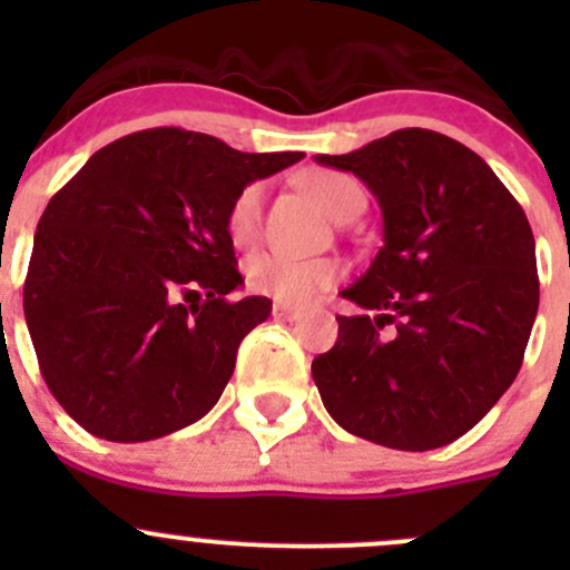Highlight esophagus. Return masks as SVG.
<instances>
[{
	"label": "esophagus",
	"instance_id": "1",
	"mask_svg": "<svg viewBox=\"0 0 570 570\" xmlns=\"http://www.w3.org/2000/svg\"><path fill=\"white\" fill-rule=\"evenodd\" d=\"M273 317L281 320V322H295V320H301V312H297V308H292V306H284V303H275Z\"/></svg>",
	"mask_w": 570,
	"mask_h": 570
}]
</instances>
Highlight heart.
Returning a JSON list of instances; mask_svg holds the SVG:
<instances>
[{
  "instance_id": "1",
  "label": "heart",
  "mask_w": 570,
  "mask_h": 570,
  "mask_svg": "<svg viewBox=\"0 0 570 570\" xmlns=\"http://www.w3.org/2000/svg\"><path fill=\"white\" fill-rule=\"evenodd\" d=\"M303 189L333 217L342 223L350 212L364 209V193L358 181L336 170H308L301 176ZM264 184H245L232 200L226 215V232L232 243L250 245L262 232V209H264ZM342 281V264L333 258H297L286 253H256L245 264V284L250 292L264 297H273L284 306H308L325 295L327 289Z\"/></svg>"
}]
</instances>
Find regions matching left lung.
I'll return each instance as SVG.
<instances>
[{
    "mask_svg": "<svg viewBox=\"0 0 570 570\" xmlns=\"http://www.w3.org/2000/svg\"><path fill=\"white\" fill-rule=\"evenodd\" d=\"M320 165L350 170L383 209V248L342 297L314 358L327 413L347 433L407 452L469 433L515 381L538 314L530 220L471 148L396 129Z\"/></svg>",
    "mask_w": 570,
    "mask_h": 570,
    "instance_id": "left-lung-1",
    "label": "left lung"
}]
</instances>
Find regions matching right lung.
Masks as SVG:
<instances>
[{
  "mask_svg": "<svg viewBox=\"0 0 570 570\" xmlns=\"http://www.w3.org/2000/svg\"><path fill=\"white\" fill-rule=\"evenodd\" d=\"M303 157L157 126L96 151L49 200L24 317L40 375L73 422L135 444L215 407L239 342L273 308L267 297H226L245 284L228 206Z\"/></svg>",
  "mask_w": 570,
  "mask_h": 570,
  "instance_id": "1",
  "label": "right lung"
}]
</instances>
